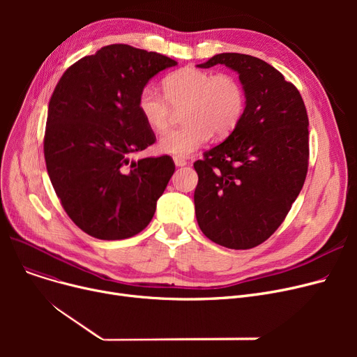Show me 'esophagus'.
<instances>
[{
  "label": "esophagus",
  "mask_w": 357,
  "mask_h": 357,
  "mask_svg": "<svg viewBox=\"0 0 357 357\" xmlns=\"http://www.w3.org/2000/svg\"><path fill=\"white\" fill-rule=\"evenodd\" d=\"M174 162H175V165H176V166H185L186 163H188V162H186L183 158H178V156H175V158H174Z\"/></svg>",
  "instance_id": "obj_1"
}]
</instances>
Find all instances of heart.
<instances>
[{
	"mask_svg": "<svg viewBox=\"0 0 357 357\" xmlns=\"http://www.w3.org/2000/svg\"><path fill=\"white\" fill-rule=\"evenodd\" d=\"M174 108H183L185 126L169 130L160 137L163 153L190 156L211 136L226 137L240 123L246 108V93L237 78L186 66L165 79V96L146 85L139 93L137 108L144 123L155 131L167 127Z\"/></svg>",
	"mask_w": 357,
	"mask_h": 357,
	"instance_id": "obj_1",
	"label": "heart"
}]
</instances>
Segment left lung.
Instances as JSON below:
<instances>
[{
	"instance_id": "8db88e82",
	"label": "left lung",
	"mask_w": 357,
	"mask_h": 357,
	"mask_svg": "<svg viewBox=\"0 0 357 357\" xmlns=\"http://www.w3.org/2000/svg\"><path fill=\"white\" fill-rule=\"evenodd\" d=\"M238 73L246 108L222 143L194 163L201 231L220 246L246 250L268 240L303 190L308 171V116L284 75L250 54L220 53L198 65Z\"/></svg>"
}]
</instances>
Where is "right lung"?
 I'll list each match as a JSON object with an SVG mask.
<instances>
[{"mask_svg": "<svg viewBox=\"0 0 357 357\" xmlns=\"http://www.w3.org/2000/svg\"><path fill=\"white\" fill-rule=\"evenodd\" d=\"M178 65L156 52L109 45L69 66L49 101L45 160L69 218L100 240L136 236L152 221L175 172L171 156L130 160L156 142L139 93Z\"/></svg>", "mask_w": 357, "mask_h": 357, "instance_id": "obj_1", "label": "right lung"}]
</instances>
